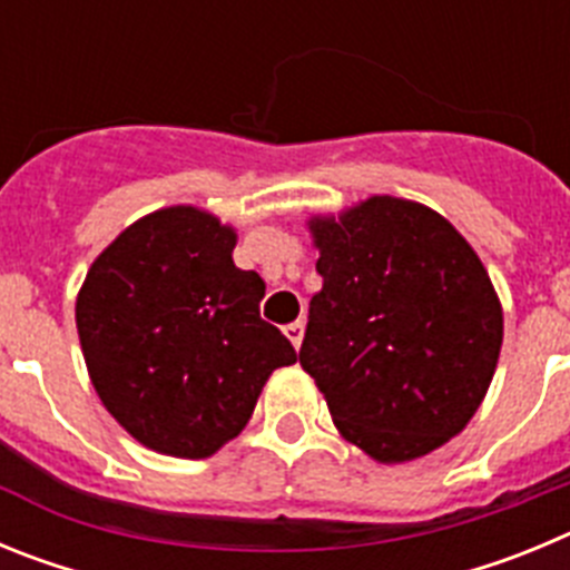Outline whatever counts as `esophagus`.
I'll use <instances>...</instances> for the list:
<instances>
[{
	"label": "esophagus",
	"mask_w": 570,
	"mask_h": 570,
	"mask_svg": "<svg viewBox=\"0 0 570 570\" xmlns=\"http://www.w3.org/2000/svg\"><path fill=\"white\" fill-rule=\"evenodd\" d=\"M285 336H288L291 345H294L296 351H299L302 336H305V325H302V322H291V325H285Z\"/></svg>",
	"instance_id": "obj_1"
}]
</instances>
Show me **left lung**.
<instances>
[{"instance_id": "obj_1", "label": "left lung", "mask_w": 570, "mask_h": 570, "mask_svg": "<svg viewBox=\"0 0 570 570\" xmlns=\"http://www.w3.org/2000/svg\"><path fill=\"white\" fill-rule=\"evenodd\" d=\"M322 291L299 365L376 462L431 454L471 422L502 347V305L465 236L428 205L367 196L316 214Z\"/></svg>"}]
</instances>
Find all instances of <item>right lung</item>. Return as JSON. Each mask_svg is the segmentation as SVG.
<instances>
[{"instance_id": "1", "label": "right lung", "mask_w": 570, "mask_h": 570, "mask_svg": "<svg viewBox=\"0 0 570 570\" xmlns=\"http://www.w3.org/2000/svg\"><path fill=\"white\" fill-rule=\"evenodd\" d=\"M236 230L194 205L136 219L77 296L88 376L119 425L156 454L205 460L248 425L296 351L259 316L265 282L234 265Z\"/></svg>"}]
</instances>
